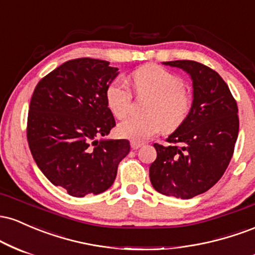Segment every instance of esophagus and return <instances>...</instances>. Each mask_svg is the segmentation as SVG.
<instances>
[{"label":"esophagus","mask_w":255,"mask_h":255,"mask_svg":"<svg viewBox=\"0 0 255 255\" xmlns=\"http://www.w3.org/2000/svg\"><path fill=\"white\" fill-rule=\"evenodd\" d=\"M142 146V142H139V141H130V147L133 148V150H137L139 147H141Z\"/></svg>","instance_id":"esophagus-1"}]
</instances>
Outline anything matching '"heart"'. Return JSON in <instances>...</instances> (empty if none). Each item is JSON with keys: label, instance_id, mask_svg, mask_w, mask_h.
<instances>
[{"label": "heart", "instance_id": "heart-1", "mask_svg": "<svg viewBox=\"0 0 255 255\" xmlns=\"http://www.w3.org/2000/svg\"><path fill=\"white\" fill-rule=\"evenodd\" d=\"M130 80L139 96H150L146 116H131L118 126V133L131 141H145L164 130H176L186 121L193 107V97L178 75L148 63L131 72ZM107 104L114 116L124 119L130 111L133 95L122 79H115L105 92Z\"/></svg>", "mask_w": 255, "mask_h": 255}]
</instances>
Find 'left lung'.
<instances>
[{"label":"left lung","instance_id":"8db88e82","mask_svg":"<svg viewBox=\"0 0 255 255\" xmlns=\"http://www.w3.org/2000/svg\"><path fill=\"white\" fill-rule=\"evenodd\" d=\"M164 63L191 74L194 99L188 118L166 139L169 145L153 144L150 180L162 194L191 199L227 170L239 135V109L227 83L210 67L189 60Z\"/></svg>","mask_w":255,"mask_h":255}]
</instances>
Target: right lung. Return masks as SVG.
Masks as SVG:
<instances>
[{"instance_id":"1","label":"right lung","mask_w":255,"mask_h":255,"mask_svg":"<svg viewBox=\"0 0 255 255\" xmlns=\"http://www.w3.org/2000/svg\"><path fill=\"white\" fill-rule=\"evenodd\" d=\"M108 61L69 60L37 84L28 108V146L46 178L72 197L99 194L114 183L128 140H101L116 122L105 92L118 75Z\"/></svg>"}]
</instances>
